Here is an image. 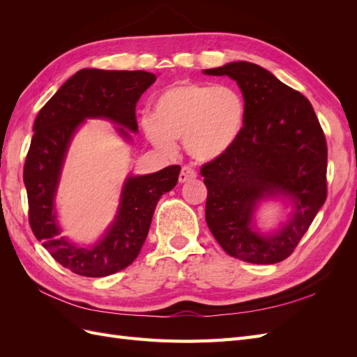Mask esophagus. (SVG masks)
Returning a JSON list of instances; mask_svg holds the SVG:
<instances>
[{
  "mask_svg": "<svg viewBox=\"0 0 357 357\" xmlns=\"http://www.w3.org/2000/svg\"><path fill=\"white\" fill-rule=\"evenodd\" d=\"M197 177V172L195 169H193L192 167H183L181 171H180V176H178V181L180 183H188V181H192L193 178Z\"/></svg>",
  "mask_w": 357,
  "mask_h": 357,
  "instance_id": "1",
  "label": "esophagus"
}]
</instances>
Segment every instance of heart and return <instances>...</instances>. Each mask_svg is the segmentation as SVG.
<instances>
[{
  "instance_id": "b5f03b06",
  "label": "heart",
  "mask_w": 357,
  "mask_h": 357,
  "mask_svg": "<svg viewBox=\"0 0 357 357\" xmlns=\"http://www.w3.org/2000/svg\"><path fill=\"white\" fill-rule=\"evenodd\" d=\"M245 122L243 95L228 84L181 82L162 91L153 116L143 119L150 143L172 153L183 138L186 152L198 160H213L235 144Z\"/></svg>"
}]
</instances>
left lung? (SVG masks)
<instances>
[{
    "label": "left lung",
    "mask_w": 357,
    "mask_h": 357,
    "mask_svg": "<svg viewBox=\"0 0 357 357\" xmlns=\"http://www.w3.org/2000/svg\"><path fill=\"white\" fill-rule=\"evenodd\" d=\"M238 83L245 122L235 144L201 167L207 186L205 220L223 250L244 262L269 265L289 257L328 197V146L311 102L265 68L231 62L204 70ZM289 197L296 210L274 234L252 229L259 200Z\"/></svg>",
    "instance_id": "obj_1"
}]
</instances>
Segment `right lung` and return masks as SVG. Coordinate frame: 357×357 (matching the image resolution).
I'll use <instances>...</instances> for the list:
<instances>
[{
	"mask_svg": "<svg viewBox=\"0 0 357 357\" xmlns=\"http://www.w3.org/2000/svg\"><path fill=\"white\" fill-rule=\"evenodd\" d=\"M155 82L156 75L147 71L84 68L63 83L36 117L24 167L28 219L43 247L74 274L105 277L131 265L146 241L158 201L177 185L178 165L128 177L116 220L100 243L79 247L59 235L53 199L75 129L84 119L104 117L137 132V101ZM119 132L131 138L123 128Z\"/></svg>",
	"mask_w": 357,
	"mask_h": 357,
	"instance_id": "obj_1",
	"label": "right lung"
}]
</instances>
